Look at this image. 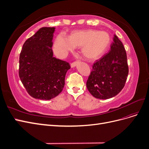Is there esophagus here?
<instances>
[{"label": "esophagus", "mask_w": 149, "mask_h": 149, "mask_svg": "<svg viewBox=\"0 0 149 149\" xmlns=\"http://www.w3.org/2000/svg\"><path fill=\"white\" fill-rule=\"evenodd\" d=\"M78 63V61H76L73 62V63H72L71 64V68H73V67L76 66V65H77Z\"/></svg>", "instance_id": "1"}]
</instances>
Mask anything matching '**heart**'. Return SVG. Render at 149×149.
I'll use <instances>...</instances> for the list:
<instances>
[{
	"label": "heart",
	"mask_w": 149,
	"mask_h": 149,
	"mask_svg": "<svg viewBox=\"0 0 149 149\" xmlns=\"http://www.w3.org/2000/svg\"><path fill=\"white\" fill-rule=\"evenodd\" d=\"M111 37L106 31L94 29L78 30L71 31L66 38L58 35L54 40L53 49L60 56H65L74 48H80L83 56L89 61L101 58L107 51Z\"/></svg>",
	"instance_id": "b5f03b06"
}]
</instances>
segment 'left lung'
<instances>
[{
    "label": "left lung",
    "instance_id": "8db88e82",
    "mask_svg": "<svg viewBox=\"0 0 149 149\" xmlns=\"http://www.w3.org/2000/svg\"><path fill=\"white\" fill-rule=\"evenodd\" d=\"M113 41L110 52L93 65L86 82L89 92L100 100H107L119 94L124 87L129 73L123 44L116 35Z\"/></svg>",
    "mask_w": 149,
    "mask_h": 149
}]
</instances>
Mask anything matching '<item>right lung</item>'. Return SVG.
I'll use <instances>...</instances> for the list:
<instances>
[{
	"mask_svg": "<svg viewBox=\"0 0 149 149\" xmlns=\"http://www.w3.org/2000/svg\"><path fill=\"white\" fill-rule=\"evenodd\" d=\"M55 27H42L26 40L19 57V74L29 95L49 100L57 96L65 86L69 63L53 57Z\"/></svg>",
	"mask_w": 149,
	"mask_h": 149,
	"instance_id": "obj_1",
	"label": "right lung"
}]
</instances>
